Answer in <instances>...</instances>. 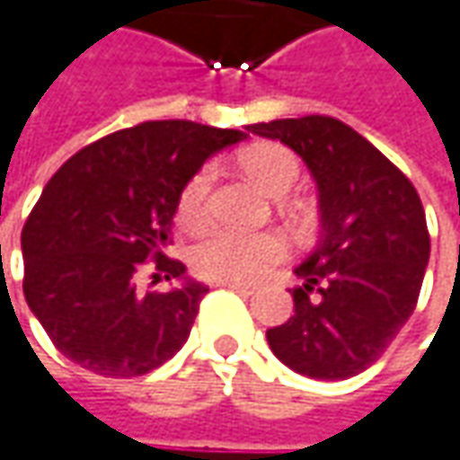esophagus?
I'll use <instances>...</instances> for the list:
<instances>
[{
    "mask_svg": "<svg viewBox=\"0 0 460 460\" xmlns=\"http://www.w3.org/2000/svg\"><path fill=\"white\" fill-rule=\"evenodd\" d=\"M219 285H222V288H230V290H238V293H246V296H251V293L256 290V285L241 282V279H219Z\"/></svg>",
    "mask_w": 460,
    "mask_h": 460,
    "instance_id": "obj_1",
    "label": "esophagus"
}]
</instances>
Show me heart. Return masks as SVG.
Listing matches in <instances>:
<instances>
[{"mask_svg":"<svg viewBox=\"0 0 460 460\" xmlns=\"http://www.w3.org/2000/svg\"><path fill=\"white\" fill-rule=\"evenodd\" d=\"M241 167L267 196L282 199L296 188L301 164L293 151L279 144H259L241 156ZM214 172L204 167L182 188L178 214L182 222H199L207 212ZM285 256V241L275 233H241L227 227L207 230L188 253L196 275L207 279H256Z\"/></svg>","mask_w":460,"mask_h":460,"instance_id":"obj_1","label":"heart"}]
</instances>
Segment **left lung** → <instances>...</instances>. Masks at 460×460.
Masks as SVG:
<instances>
[{"label":"left lung","mask_w":460,"mask_h":460,"mask_svg":"<svg viewBox=\"0 0 460 460\" xmlns=\"http://www.w3.org/2000/svg\"><path fill=\"white\" fill-rule=\"evenodd\" d=\"M293 148L319 190L322 233L293 270V316L267 330L285 367L348 379L372 367L416 309L429 233L409 178L364 136L322 115L248 125Z\"/></svg>","instance_id":"1"}]
</instances>
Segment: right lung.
<instances>
[{"label": "right lung", "mask_w": 460, "mask_h": 460, "mask_svg": "<svg viewBox=\"0 0 460 460\" xmlns=\"http://www.w3.org/2000/svg\"><path fill=\"white\" fill-rule=\"evenodd\" d=\"M243 130L154 119L81 148L47 182L22 227V293L62 356L102 377L148 375L190 335L209 288L162 251L182 188ZM146 258L164 294L135 285Z\"/></svg>", "instance_id": "right-lung-1"}]
</instances>
